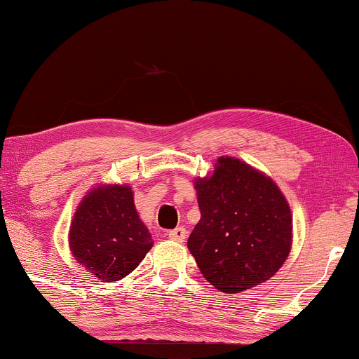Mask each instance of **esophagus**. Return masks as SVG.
Segmentation results:
<instances>
[{"mask_svg":"<svg viewBox=\"0 0 359 359\" xmlns=\"http://www.w3.org/2000/svg\"><path fill=\"white\" fill-rule=\"evenodd\" d=\"M168 237L171 241H175V243H183V241L187 239V229L184 227L172 229V231L168 232Z\"/></svg>","mask_w":359,"mask_h":359,"instance_id":"1","label":"esophagus"}]
</instances>
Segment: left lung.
I'll return each instance as SVG.
<instances>
[{
    "label": "left lung",
    "mask_w": 359,
    "mask_h": 359,
    "mask_svg": "<svg viewBox=\"0 0 359 359\" xmlns=\"http://www.w3.org/2000/svg\"><path fill=\"white\" fill-rule=\"evenodd\" d=\"M200 222L188 249L217 290L239 293L271 278L292 248V212L268 176L236 158H220L196 180Z\"/></svg>",
    "instance_id": "1"
}]
</instances>
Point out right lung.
I'll use <instances>...</instances> for the list:
<instances>
[{
	"label": "right lung",
	"mask_w": 359,
	"mask_h": 359,
	"mask_svg": "<svg viewBox=\"0 0 359 359\" xmlns=\"http://www.w3.org/2000/svg\"><path fill=\"white\" fill-rule=\"evenodd\" d=\"M72 255L104 283L122 280L152 248L128 187L95 188L84 196L69 231Z\"/></svg>",
	"instance_id": "right-lung-1"
}]
</instances>
